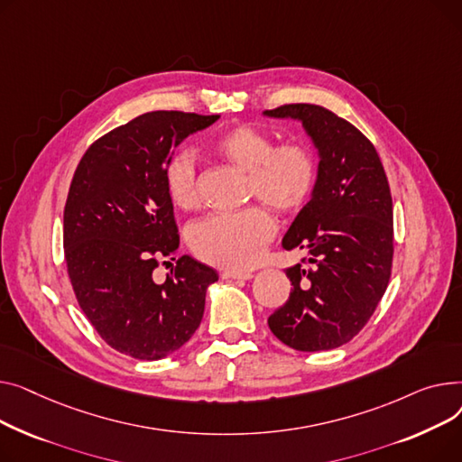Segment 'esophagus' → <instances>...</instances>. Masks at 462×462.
Instances as JSON below:
<instances>
[{"label": "esophagus", "instance_id": "1", "mask_svg": "<svg viewBox=\"0 0 462 462\" xmlns=\"http://www.w3.org/2000/svg\"><path fill=\"white\" fill-rule=\"evenodd\" d=\"M220 276L224 280H252L254 278L252 273H235V270H224Z\"/></svg>", "mask_w": 462, "mask_h": 462}]
</instances>
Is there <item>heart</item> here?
<instances>
[{"label": "heart", "mask_w": 462, "mask_h": 462, "mask_svg": "<svg viewBox=\"0 0 462 462\" xmlns=\"http://www.w3.org/2000/svg\"><path fill=\"white\" fill-rule=\"evenodd\" d=\"M214 152L235 168L248 171L246 198L261 199L285 214L300 212L311 201L319 182V162L304 142H282L252 126L236 125L216 135ZM164 186L171 203L194 210L201 203L196 158L189 151L175 152L164 168ZM276 220L264 207L216 214L189 229V246L203 261L235 273L259 263L266 244L276 235Z\"/></svg>", "instance_id": "heart-1"}]
</instances>
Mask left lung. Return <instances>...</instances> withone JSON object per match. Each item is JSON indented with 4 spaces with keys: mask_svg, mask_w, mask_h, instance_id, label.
<instances>
[{
    "mask_svg": "<svg viewBox=\"0 0 462 462\" xmlns=\"http://www.w3.org/2000/svg\"><path fill=\"white\" fill-rule=\"evenodd\" d=\"M268 117L300 119L315 142L317 189L283 236L302 263L285 270L289 300L268 317L285 345L315 352L355 337L386 292L393 263V207L374 145L343 117L317 104H283Z\"/></svg>",
    "mask_w": 462,
    "mask_h": 462,
    "instance_id": "8db88e82",
    "label": "left lung"
}]
</instances>
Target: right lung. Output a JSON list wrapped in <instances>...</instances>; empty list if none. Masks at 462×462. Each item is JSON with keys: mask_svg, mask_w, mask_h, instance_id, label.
I'll return each mask as SVG.
<instances>
[{"mask_svg": "<svg viewBox=\"0 0 462 462\" xmlns=\"http://www.w3.org/2000/svg\"><path fill=\"white\" fill-rule=\"evenodd\" d=\"M220 116L149 112L121 125L81 156L63 214L67 273L97 334L121 355L160 360L198 330L216 270L179 250L164 186L171 151ZM176 266L153 280L162 258ZM166 263V261H164Z\"/></svg>", "mask_w": 462, "mask_h": 462, "instance_id": "right-lung-1", "label": "right lung"}]
</instances>
